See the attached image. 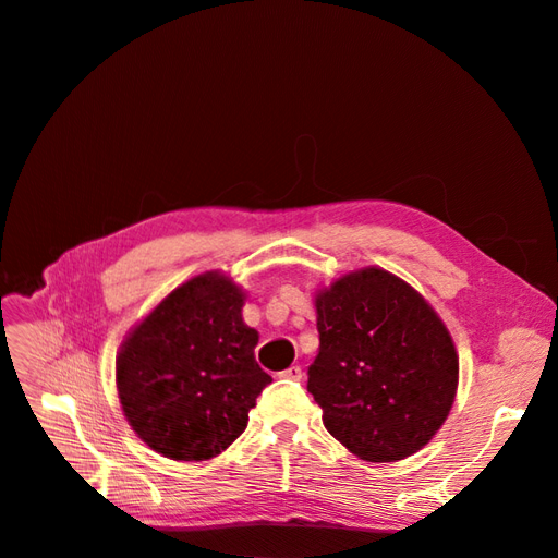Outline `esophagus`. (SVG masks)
<instances>
[{"label":"esophagus","instance_id":"esophagus-1","mask_svg":"<svg viewBox=\"0 0 558 558\" xmlns=\"http://www.w3.org/2000/svg\"><path fill=\"white\" fill-rule=\"evenodd\" d=\"M280 377H284V379H303V368L301 366H289V368H284L282 373H280Z\"/></svg>","mask_w":558,"mask_h":558}]
</instances>
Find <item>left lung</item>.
I'll return each mask as SVG.
<instances>
[{"label":"left lung","instance_id":"left-lung-1","mask_svg":"<svg viewBox=\"0 0 558 558\" xmlns=\"http://www.w3.org/2000/svg\"><path fill=\"white\" fill-rule=\"evenodd\" d=\"M318 355L307 391L324 425L355 457L389 463L425 448L446 423L459 355L436 310L379 267L339 276L314 294Z\"/></svg>","mask_w":558,"mask_h":558}]
</instances>
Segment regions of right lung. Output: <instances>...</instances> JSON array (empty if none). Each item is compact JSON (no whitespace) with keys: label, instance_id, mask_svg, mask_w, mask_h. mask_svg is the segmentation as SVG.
Here are the masks:
<instances>
[{"label":"right lung","instance_id":"add662e5","mask_svg":"<svg viewBox=\"0 0 558 558\" xmlns=\"http://www.w3.org/2000/svg\"><path fill=\"white\" fill-rule=\"evenodd\" d=\"M246 291L221 271L198 274L126 335L114 362L122 412L142 441L173 461L221 454L271 383L242 318Z\"/></svg>","mask_w":558,"mask_h":558}]
</instances>
